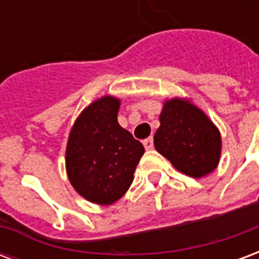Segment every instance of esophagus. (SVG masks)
Masks as SVG:
<instances>
[{
  "label": "esophagus",
  "mask_w": 259,
  "mask_h": 259,
  "mask_svg": "<svg viewBox=\"0 0 259 259\" xmlns=\"http://www.w3.org/2000/svg\"><path fill=\"white\" fill-rule=\"evenodd\" d=\"M143 144L146 147V150H152V148H154V140H152V137L146 139V140L143 141Z\"/></svg>",
  "instance_id": "1"
}]
</instances>
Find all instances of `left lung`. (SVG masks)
<instances>
[{"label": "left lung", "mask_w": 259, "mask_h": 259, "mask_svg": "<svg viewBox=\"0 0 259 259\" xmlns=\"http://www.w3.org/2000/svg\"><path fill=\"white\" fill-rule=\"evenodd\" d=\"M154 146L175 169L200 179L217 169L221 152V132L206 113L189 98L175 97L163 102Z\"/></svg>", "instance_id": "8db88e82"}]
</instances>
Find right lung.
<instances>
[{"label": "right lung", "mask_w": 259, "mask_h": 259, "mask_svg": "<svg viewBox=\"0 0 259 259\" xmlns=\"http://www.w3.org/2000/svg\"><path fill=\"white\" fill-rule=\"evenodd\" d=\"M120 100L104 96L85 107L70 129L65 165L70 185L83 198L111 205L135 179L144 147L118 123Z\"/></svg>", "instance_id": "right-lung-1"}]
</instances>
